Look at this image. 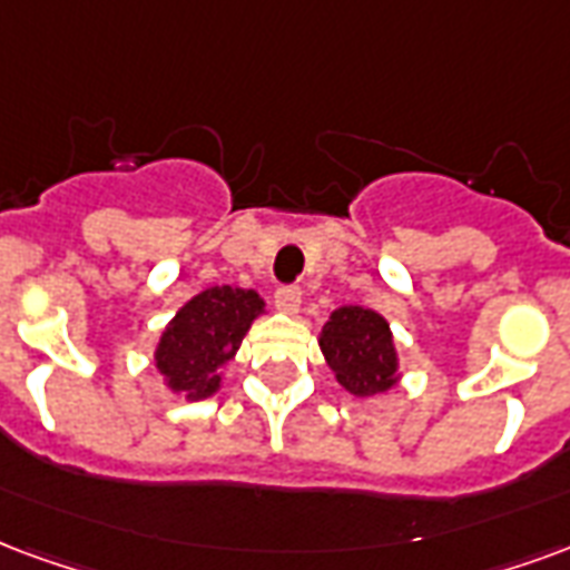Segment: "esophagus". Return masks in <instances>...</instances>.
Instances as JSON below:
<instances>
[{
	"instance_id": "34e87169",
	"label": "esophagus",
	"mask_w": 570,
	"mask_h": 570,
	"mask_svg": "<svg viewBox=\"0 0 570 570\" xmlns=\"http://www.w3.org/2000/svg\"><path fill=\"white\" fill-rule=\"evenodd\" d=\"M274 305L277 311H284V314H298V307H302V289L298 286H281L277 293H274Z\"/></svg>"
}]
</instances>
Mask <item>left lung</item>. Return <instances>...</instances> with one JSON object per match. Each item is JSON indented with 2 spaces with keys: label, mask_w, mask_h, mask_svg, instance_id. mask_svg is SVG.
I'll list each match as a JSON object with an SVG mask.
<instances>
[{
  "label": "left lung",
  "mask_w": 570,
  "mask_h": 570,
  "mask_svg": "<svg viewBox=\"0 0 570 570\" xmlns=\"http://www.w3.org/2000/svg\"><path fill=\"white\" fill-rule=\"evenodd\" d=\"M317 341L335 381L360 399L381 395L402 381L390 323L371 307H335Z\"/></svg>",
  "instance_id": "1"
}]
</instances>
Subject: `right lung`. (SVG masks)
Masks as SVG:
<instances>
[{
	"mask_svg": "<svg viewBox=\"0 0 570 570\" xmlns=\"http://www.w3.org/2000/svg\"><path fill=\"white\" fill-rule=\"evenodd\" d=\"M265 314V298L242 286H210L168 320L156 341L154 365L175 395L208 399L223 386V368L235 360L253 320Z\"/></svg>",
	"mask_w": 570,
	"mask_h": 570,
	"instance_id": "add662e5",
	"label": "right lung"
}]
</instances>
